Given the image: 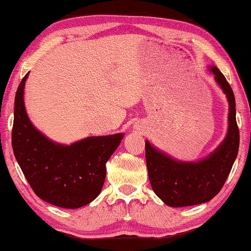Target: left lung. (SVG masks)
Here are the masks:
<instances>
[{
	"mask_svg": "<svg viewBox=\"0 0 251 251\" xmlns=\"http://www.w3.org/2000/svg\"><path fill=\"white\" fill-rule=\"evenodd\" d=\"M215 80L229 100V130L222 144L198 162H179L163 154L147 141L145 160L152 189L171 207L206 203L219 194L238 155L239 128L235 99L229 82L216 66L211 67Z\"/></svg>",
	"mask_w": 251,
	"mask_h": 251,
	"instance_id": "left-lung-1",
	"label": "left lung"
}]
</instances>
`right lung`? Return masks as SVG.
<instances>
[{"mask_svg":"<svg viewBox=\"0 0 251 251\" xmlns=\"http://www.w3.org/2000/svg\"><path fill=\"white\" fill-rule=\"evenodd\" d=\"M27 76L19 84L14 100V156L39 198L58 207L84 206L101 192L106 162L121 144L123 134L88 137L72 145L50 141L32 126L25 113L24 88Z\"/></svg>","mask_w":251,"mask_h":251,"instance_id":"right-lung-1","label":"right lung"}]
</instances>
